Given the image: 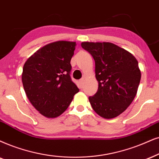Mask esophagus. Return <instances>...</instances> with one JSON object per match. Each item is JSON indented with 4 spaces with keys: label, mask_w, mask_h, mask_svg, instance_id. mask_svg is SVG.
Masks as SVG:
<instances>
[{
    "label": "esophagus",
    "mask_w": 159,
    "mask_h": 159,
    "mask_svg": "<svg viewBox=\"0 0 159 159\" xmlns=\"http://www.w3.org/2000/svg\"><path fill=\"white\" fill-rule=\"evenodd\" d=\"M84 81V78H81V79L80 80V83H81V84H83Z\"/></svg>",
    "instance_id": "esophagus-1"
}]
</instances>
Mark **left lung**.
Masks as SVG:
<instances>
[{"label":"left lung","mask_w":159,"mask_h":159,"mask_svg":"<svg viewBox=\"0 0 159 159\" xmlns=\"http://www.w3.org/2000/svg\"><path fill=\"white\" fill-rule=\"evenodd\" d=\"M81 47L95 62L98 89L89 98L92 108L105 119H112L126 110L135 98L141 71L133 54L111 43L83 42Z\"/></svg>","instance_id":"1"}]
</instances>
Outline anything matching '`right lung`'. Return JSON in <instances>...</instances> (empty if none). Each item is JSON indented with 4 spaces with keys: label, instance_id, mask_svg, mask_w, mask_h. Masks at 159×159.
<instances>
[{
    "label": "right lung",
    "instance_id": "1",
    "mask_svg": "<svg viewBox=\"0 0 159 159\" xmlns=\"http://www.w3.org/2000/svg\"><path fill=\"white\" fill-rule=\"evenodd\" d=\"M76 43L56 41L31 55L24 64L22 82L26 96L42 115L55 118L66 111L79 91L70 76Z\"/></svg>",
    "mask_w": 159,
    "mask_h": 159
}]
</instances>
